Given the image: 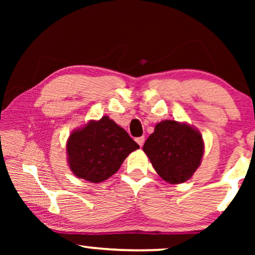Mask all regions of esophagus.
<instances>
[{
    "label": "esophagus",
    "mask_w": 255,
    "mask_h": 255,
    "mask_svg": "<svg viewBox=\"0 0 255 255\" xmlns=\"http://www.w3.org/2000/svg\"><path fill=\"white\" fill-rule=\"evenodd\" d=\"M135 141H137L138 145L141 147V146L144 145V142H145V137H139V138L135 139Z\"/></svg>",
    "instance_id": "1"
}]
</instances>
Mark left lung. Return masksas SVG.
<instances>
[{"instance_id": "1", "label": "left lung", "mask_w": 255, "mask_h": 255, "mask_svg": "<svg viewBox=\"0 0 255 255\" xmlns=\"http://www.w3.org/2000/svg\"><path fill=\"white\" fill-rule=\"evenodd\" d=\"M142 151L161 179L179 184L189 180L201 165L204 142L195 128L166 120L155 125Z\"/></svg>"}]
</instances>
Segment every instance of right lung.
<instances>
[{
  "mask_svg": "<svg viewBox=\"0 0 255 255\" xmlns=\"http://www.w3.org/2000/svg\"><path fill=\"white\" fill-rule=\"evenodd\" d=\"M139 145L108 116L74 130L67 140L69 168L79 179L103 182Z\"/></svg>",
  "mask_w": 255,
  "mask_h": 255,
  "instance_id": "1",
  "label": "right lung"
}]
</instances>
